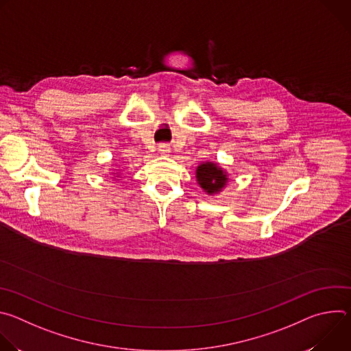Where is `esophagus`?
I'll list each match as a JSON object with an SVG mask.
<instances>
[{"instance_id":"esophagus-1","label":"esophagus","mask_w":351,"mask_h":351,"mask_svg":"<svg viewBox=\"0 0 351 351\" xmlns=\"http://www.w3.org/2000/svg\"><path fill=\"white\" fill-rule=\"evenodd\" d=\"M169 152H171V148H169V145H167V144H161V145L158 147V153H160L161 156H167Z\"/></svg>"}]
</instances>
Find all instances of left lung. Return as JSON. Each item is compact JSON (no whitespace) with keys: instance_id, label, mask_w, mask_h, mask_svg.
<instances>
[{"instance_id":"1","label":"left lung","mask_w":351,"mask_h":351,"mask_svg":"<svg viewBox=\"0 0 351 351\" xmlns=\"http://www.w3.org/2000/svg\"><path fill=\"white\" fill-rule=\"evenodd\" d=\"M226 175L215 164L206 162L197 168V180L208 193L219 191L226 183Z\"/></svg>"}]
</instances>
